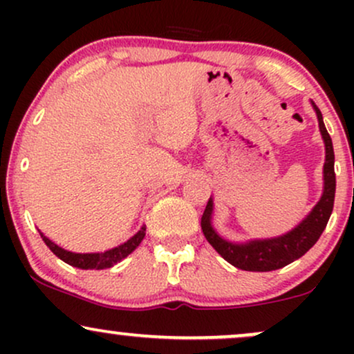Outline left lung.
Here are the masks:
<instances>
[{
	"mask_svg": "<svg viewBox=\"0 0 354 354\" xmlns=\"http://www.w3.org/2000/svg\"><path fill=\"white\" fill-rule=\"evenodd\" d=\"M318 116L321 136L324 141V166H323V194L315 208L310 211L306 218L288 231L286 234L266 239H251L246 243H233L221 238L213 228V200L209 198L205 213L201 218V230L205 238L214 250L218 251L230 265L245 271H273L290 265L295 259L301 258L310 248L315 246L321 233L328 225L331 216L333 205H335L336 176H335V151H333L331 138L328 135L326 126L323 123V115L311 101Z\"/></svg>",
	"mask_w": 354,
	"mask_h": 354,
	"instance_id": "left-lung-1",
	"label": "left lung"
}]
</instances>
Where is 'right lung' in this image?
Segmentation results:
<instances>
[{"label": "right lung", "instance_id": "obj_1", "mask_svg": "<svg viewBox=\"0 0 354 354\" xmlns=\"http://www.w3.org/2000/svg\"><path fill=\"white\" fill-rule=\"evenodd\" d=\"M39 234H41L43 241L46 243V246L50 248L53 253L58 256L59 259H63L64 263H68V265L80 268V270H106V268L115 266L116 263H120L121 259L131 254L140 246V243L143 241L146 234V226H141V230L138 231L135 236L129 238L123 245L111 248L108 251H101V253H73V251L64 250V248L53 243L50 238L44 236L41 231H39Z\"/></svg>", "mask_w": 354, "mask_h": 354}]
</instances>
